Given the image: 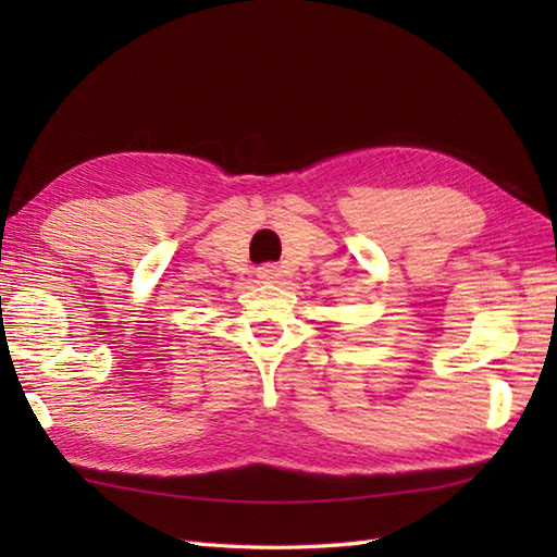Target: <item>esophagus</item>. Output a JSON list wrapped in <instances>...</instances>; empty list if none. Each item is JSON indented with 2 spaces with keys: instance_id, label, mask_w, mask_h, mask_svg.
<instances>
[{
  "instance_id": "obj_1",
  "label": "esophagus",
  "mask_w": 557,
  "mask_h": 557,
  "mask_svg": "<svg viewBox=\"0 0 557 557\" xmlns=\"http://www.w3.org/2000/svg\"><path fill=\"white\" fill-rule=\"evenodd\" d=\"M258 277H260V280H268V282H275V280H280V268H277L275 263L260 265V268H258Z\"/></svg>"
}]
</instances>
